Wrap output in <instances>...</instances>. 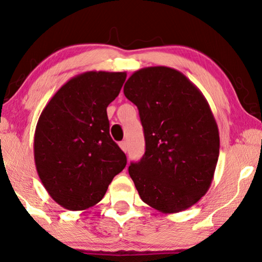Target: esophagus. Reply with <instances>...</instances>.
<instances>
[{"label": "esophagus", "mask_w": 262, "mask_h": 262, "mask_svg": "<svg viewBox=\"0 0 262 262\" xmlns=\"http://www.w3.org/2000/svg\"><path fill=\"white\" fill-rule=\"evenodd\" d=\"M120 148L121 149H122L124 153H126L127 151V149H128V144H127V142L126 141H122V142H120Z\"/></svg>", "instance_id": "esophagus-1"}]
</instances>
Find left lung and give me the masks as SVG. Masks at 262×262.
<instances>
[{"instance_id":"left-lung-1","label":"left lung","mask_w":262,"mask_h":262,"mask_svg":"<svg viewBox=\"0 0 262 262\" xmlns=\"http://www.w3.org/2000/svg\"><path fill=\"white\" fill-rule=\"evenodd\" d=\"M139 109L146 151L129 175L141 200L159 212H182L209 189L220 150L216 121L204 94L177 69L136 70L123 87Z\"/></svg>"}]
</instances>
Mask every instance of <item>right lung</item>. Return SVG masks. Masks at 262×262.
<instances>
[{"mask_svg": "<svg viewBox=\"0 0 262 262\" xmlns=\"http://www.w3.org/2000/svg\"><path fill=\"white\" fill-rule=\"evenodd\" d=\"M126 77V72L79 74L58 89L38 118L35 166L50 198L66 209L95 206L127 165L109 134L107 116Z\"/></svg>", "mask_w": 262, "mask_h": 262, "instance_id": "add662e5", "label": "right lung"}]
</instances>
